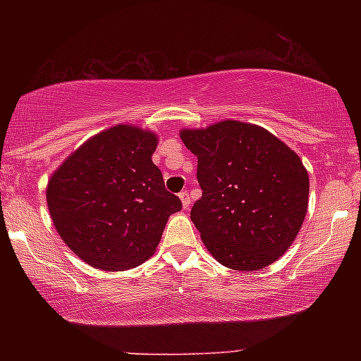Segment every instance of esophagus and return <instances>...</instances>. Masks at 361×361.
I'll list each match as a JSON object with an SVG mask.
<instances>
[{
  "instance_id": "34e87169",
  "label": "esophagus",
  "mask_w": 361,
  "mask_h": 361,
  "mask_svg": "<svg viewBox=\"0 0 361 361\" xmlns=\"http://www.w3.org/2000/svg\"><path fill=\"white\" fill-rule=\"evenodd\" d=\"M179 199L182 202V207H184V209H189V207H190V195H189V192H187V190L180 192Z\"/></svg>"
}]
</instances>
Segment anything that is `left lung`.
<instances>
[{"label":"left lung","instance_id":"8db88e82","mask_svg":"<svg viewBox=\"0 0 361 361\" xmlns=\"http://www.w3.org/2000/svg\"><path fill=\"white\" fill-rule=\"evenodd\" d=\"M197 156L202 197L190 210L210 255L236 271L263 269L293 245L309 204V176L295 152L264 128L225 120L182 130Z\"/></svg>","mask_w":361,"mask_h":361}]
</instances>
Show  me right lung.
I'll list each match as a JSON object with an SVG mask.
<instances>
[{"label":"right lung","instance_id":"right-lung-1","mask_svg":"<svg viewBox=\"0 0 361 361\" xmlns=\"http://www.w3.org/2000/svg\"><path fill=\"white\" fill-rule=\"evenodd\" d=\"M157 136L131 125L98 133L49 179L54 226L93 268L125 271L152 256L167 219L182 209L152 162Z\"/></svg>","mask_w":361,"mask_h":361}]
</instances>
